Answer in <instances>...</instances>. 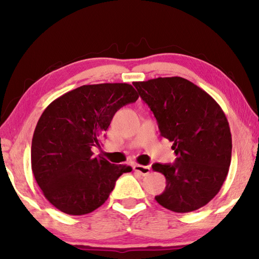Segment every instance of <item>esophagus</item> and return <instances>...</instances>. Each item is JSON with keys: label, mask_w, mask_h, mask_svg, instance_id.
<instances>
[{"label": "esophagus", "mask_w": 259, "mask_h": 259, "mask_svg": "<svg viewBox=\"0 0 259 259\" xmlns=\"http://www.w3.org/2000/svg\"><path fill=\"white\" fill-rule=\"evenodd\" d=\"M134 170L135 171L139 172L142 176H146V175L150 174L151 168L148 165H140V164H135L134 165Z\"/></svg>", "instance_id": "34e87169"}]
</instances>
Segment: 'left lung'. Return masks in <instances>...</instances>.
I'll return each instance as SVG.
<instances>
[{"label": "left lung", "mask_w": 259, "mask_h": 259, "mask_svg": "<svg viewBox=\"0 0 259 259\" xmlns=\"http://www.w3.org/2000/svg\"><path fill=\"white\" fill-rule=\"evenodd\" d=\"M134 85L177 155L172 164L152 165L166 181L155 200L175 212L198 210L216 196L229 172L232 136L224 112L186 78L157 77Z\"/></svg>", "instance_id": "1"}]
</instances>
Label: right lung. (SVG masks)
Listing matches in <instances>:
<instances>
[{"mask_svg":"<svg viewBox=\"0 0 259 259\" xmlns=\"http://www.w3.org/2000/svg\"><path fill=\"white\" fill-rule=\"evenodd\" d=\"M128 83L82 85L54 100L38 120L32 139V170L49 202L68 214H85L104 204L131 166L94 156L91 148L115 114L138 99Z\"/></svg>","mask_w":259,"mask_h":259,"instance_id":"add662e5","label":"right lung"}]
</instances>
